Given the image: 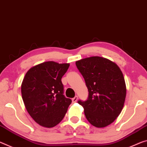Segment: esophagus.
Masks as SVG:
<instances>
[{"instance_id": "obj_1", "label": "esophagus", "mask_w": 147, "mask_h": 147, "mask_svg": "<svg viewBox=\"0 0 147 147\" xmlns=\"http://www.w3.org/2000/svg\"><path fill=\"white\" fill-rule=\"evenodd\" d=\"M77 100H78V96H75L74 97H73V99H72L73 103H76V102L77 101Z\"/></svg>"}]
</instances>
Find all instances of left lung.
I'll list each match as a JSON object with an SVG mask.
<instances>
[{"label":"left lung","mask_w":147,"mask_h":147,"mask_svg":"<svg viewBox=\"0 0 147 147\" xmlns=\"http://www.w3.org/2000/svg\"><path fill=\"white\" fill-rule=\"evenodd\" d=\"M76 65L89 92L86 101L78 103L91 124L106 127L119 116L124 105L126 87L122 71L115 63L99 56L80 59Z\"/></svg>","instance_id":"1"}]
</instances>
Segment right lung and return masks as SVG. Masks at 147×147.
I'll return each mask as SVG.
<instances>
[{
	"label": "right lung",
	"instance_id": "add662e5",
	"mask_svg": "<svg viewBox=\"0 0 147 147\" xmlns=\"http://www.w3.org/2000/svg\"><path fill=\"white\" fill-rule=\"evenodd\" d=\"M69 63L46 61L32 67L22 84V95L28 113L39 125L53 127L63 120L71 99L63 95V76Z\"/></svg>",
	"mask_w": 147,
	"mask_h": 147
}]
</instances>
